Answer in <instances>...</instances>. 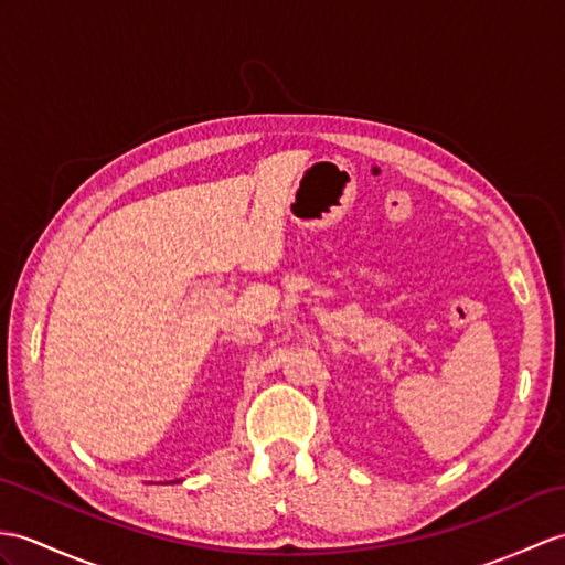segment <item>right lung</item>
<instances>
[{
    "label": "right lung",
    "mask_w": 565,
    "mask_h": 565,
    "mask_svg": "<svg viewBox=\"0 0 565 565\" xmlns=\"http://www.w3.org/2000/svg\"><path fill=\"white\" fill-rule=\"evenodd\" d=\"M178 481H182V479H178Z\"/></svg>",
    "instance_id": "add662e5"
}]
</instances>
